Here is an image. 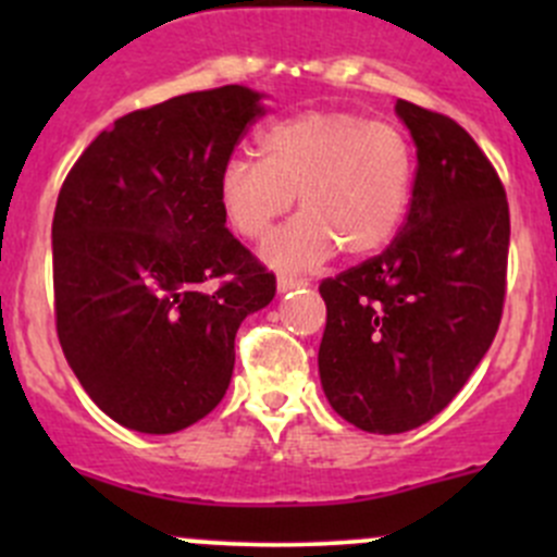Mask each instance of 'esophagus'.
<instances>
[{"label": "esophagus", "mask_w": 557, "mask_h": 557, "mask_svg": "<svg viewBox=\"0 0 557 557\" xmlns=\"http://www.w3.org/2000/svg\"><path fill=\"white\" fill-rule=\"evenodd\" d=\"M307 280L305 277H290V274H280L277 277V290L280 294H288V290L294 288H307Z\"/></svg>", "instance_id": "34e87169"}]
</instances>
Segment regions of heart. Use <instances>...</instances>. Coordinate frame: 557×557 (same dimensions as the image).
Returning a JSON list of instances; mask_svg holds the SVG:
<instances>
[{
  "label": "heart",
  "mask_w": 557,
  "mask_h": 557,
  "mask_svg": "<svg viewBox=\"0 0 557 557\" xmlns=\"http://www.w3.org/2000/svg\"><path fill=\"white\" fill-rule=\"evenodd\" d=\"M261 159L232 156L218 174L228 226L263 239L299 194L305 212L263 245L272 267L305 272L336 250L367 258L391 245L407 218L414 148L385 121L350 110H305L261 132Z\"/></svg>",
  "instance_id": "heart-1"
}]
</instances>
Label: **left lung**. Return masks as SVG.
<instances>
[{
    "label": "left lung",
    "instance_id": "obj_1",
    "mask_svg": "<svg viewBox=\"0 0 557 557\" xmlns=\"http://www.w3.org/2000/svg\"><path fill=\"white\" fill-rule=\"evenodd\" d=\"M418 145L412 201L380 256L320 283L318 367L336 414L369 434L429 423L466 385L504 312L509 205L453 117L398 99Z\"/></svg>",
    "mask_w": 557,
    "mask_h": 557
}]
</instances>
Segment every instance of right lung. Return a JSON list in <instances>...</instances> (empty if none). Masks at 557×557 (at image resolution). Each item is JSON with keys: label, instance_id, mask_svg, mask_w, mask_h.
Segmentation results:
<instances>
[{"label": "right lung", "instance_id": "1", "mask_svg": "<svg viewBox=\"0 0 557 557\" xmlns=\"http://www.w3.org/2000/svg\"><path fill=\"white\" fill-rule=\"evenodd\" d=\"M261 94L223 86L117 117L75 161L53 212L55 331L115 423L174 434L221 404L234 336L274 274L228 234L218 174Z\"/></svg>", "mask_w": 557, "mask_h": 557}]
</instances>
